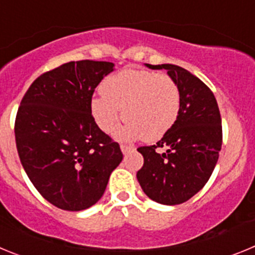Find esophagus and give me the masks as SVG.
I'll return each mask as SVG.
<instances>
[{
	"mask_svg": "<svg viewBox=\"0 0 255 255\" xmlns=\"http://www.w3.org/2000/svg\"><path fill=\"white\" fill-rule=\"evenodd\" d=\"M131 149H134V145H130V144H121V150H123L124 154L130 152Z\"/></svg>",
	"mask_w": 255,
	"mask_h": 255,
	"instance_id": "obj_1",
	"label": "esophagus"
}]
</instances>
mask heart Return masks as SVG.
<instances>
[{"label":"heart","instance_id":"obj_1","mask_svg":"<svg viewBox=\"0 0 255 255\" xmlns=\"http://www.w3.org/2000/svg\"><path fill=\"white\" fill-rule=\"evenodd\" d=\"M101 91L103 96L92 100V115L103 131L112 132L124 112L128 124L119 132L120 138L158 140L179 116L180 89L166 74L126 69L106 78Z\"/></svg>","mask_w":255,"mask_h":255}]
</instances>
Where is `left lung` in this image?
<instances>
[{
  "mask_svg": "<svg viewBox=\"0 0 255 255\" xmlns=\"http://www.w3.org/2000/svg\"><path fill=\"white\" fill-rule=\"evenodd\" d=\"M164 69L176 82L181 105L176 123L153 145L139 147L144 163L136 172L152 200L175 206L194 197L215 170L222 147V124L215 94L199 78L177 65Z\"/></svg>",
  "mask_w": 255,
  "mask_h": 255,
  "instance_id": "8db88e82",
  "label": "left lung"
}]
</instances>
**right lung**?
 I'll return each mask as SVG.
<instances>
[{
	"instance_id": "1",
	"label": "right lung",
	"mask_w": 255,
	"mask_h": 255,
	"mask_svg": "<svg viewBox=\"0 0 255 255\" xmlns=\"http://www.w3.org/2000/svg\"><path fill=\"white\" fill-rule=\"evenodd\" d=\"M111 71L107 61H71L38 76L20 102V162L39 194L64 211L96 204L123 159L119 143L92 115L94 91Z\"/></svg>"
}]
</instances>
